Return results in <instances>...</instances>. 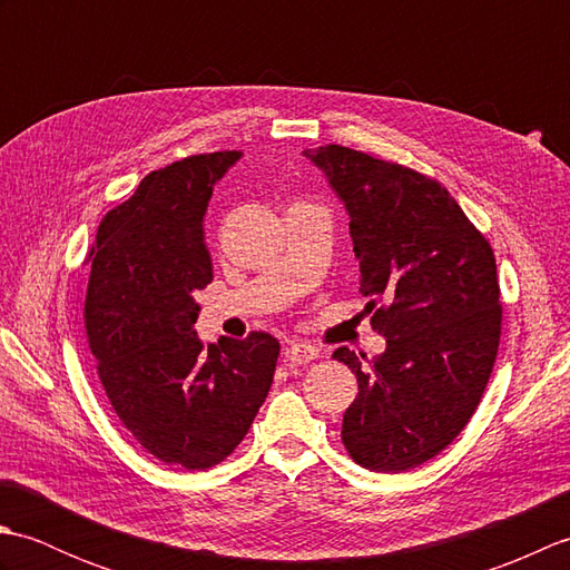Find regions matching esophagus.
<instances>
[{
    "instance_id": "esophagus-1",
    "label": "esophagus",
    "mask_w": 570,
    "mask_h": 570,
    "mask_svg": "<svg viewBox=\"0 0 570 570\" xmlns=\"http://www.w3.org/2000/svg\"><path fill=\"white\" fill-rule=\"evenodd\" d=\"M318 357V350L306 343H292L286 347L284 353V362H292V365H308Z\"/></svg>"
}]
</instances>
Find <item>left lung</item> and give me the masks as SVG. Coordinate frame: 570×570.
I'll use <instances>...</instances> for the list:
<instances>
[{
  "label": "left lung",
  "mask_w": 570,
  "mask_h": 570,
  "mask_svg": "<svg viewBox=\"0 0 570 570\" xmlns=\"http://www.w3.org/2000/svg\"><path fill=\"white\" fill-rule=\"evenodd\" d=\"M350 215L360 294L384 353L333 357L360 392L343 416L355 463L402 472L451 445L475 414L500 345V284L490 242L439 180L347 147L306 149Z\"/></svg>",
  "instance_id": "1"
}]
</instances>
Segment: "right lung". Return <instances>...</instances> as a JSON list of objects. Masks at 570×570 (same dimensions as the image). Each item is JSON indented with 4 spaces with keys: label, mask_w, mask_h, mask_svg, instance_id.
<instances>
[{
    "label": "right lung",
    "mask_w": 570,
    "mask_h": 570,
    "mask_svg": "<svg viewBox=\"0 0 570 570\" xmlns=\"http://www.w3.org/2000/svg\"><path fill=\"white\" fill-rule=\"evenodd\" d=\"M242 151L188 156L141 178L102 217L90 249L85 331L115 414L147 453L213 468L245 439L274 380L278 341L205 347L196 294L213 282L203 217Z\"/></svg>",
    "instance_id": "add662e5"
}]
</instances>
